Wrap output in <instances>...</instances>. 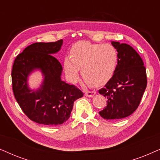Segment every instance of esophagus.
I'll return each mask as SVG.
<instances>
[{"label": "esophagus", "instance_id": "1", "mask_svg": "<svg viewBox=\"0 0 160 160\" xmlns=\"http://www.w3.org/2000/svg\"><path fill=\"white\" fill-rule=\"evenodd\" d=\"M96 94L95 92L94 91H86L85 92V96L88 98H92Z\"/></svg>", "mask_w": 160, "mask_h": 160}]
</instances>
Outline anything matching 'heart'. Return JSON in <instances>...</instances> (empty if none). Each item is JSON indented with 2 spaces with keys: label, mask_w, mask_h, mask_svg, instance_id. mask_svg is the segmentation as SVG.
<instances>
[{
  "label": "heart",
  "mask_w": 160,
  "mask_h": 160,
  "mask_svg": "<svg viewBox=\"0 0 160 160\" xmlns=\"http://www.w3.org/2000/svg\"><path fill=\"white\" fill-rule=\"evenodd\" d=\"M117 60V52L113 46L79 42L71 49V57L65 58L64 70L72 83L78 80L82 68L83 77L87 82L100 85L113 76Z\"/></svg>",
  "instance_id": "b5f03b06"
}]
</instances>
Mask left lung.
Segmentation results:
<instances>
[{
  "label": "left lung",
  "instance_id": "obj_1",
  "mask_svg": "<svg viewBox=\"0 0 160 160\" xmlns=\"http://www.w3.org/2000/svg\"><path fill=\"white\" fill-rule=\"evenodd\" d=\"M118 52L117 65L111 79L99 93L107 98V106L99 113L105 119H120L138 107L146 88V68L136 51L127 43L111 41Z\"/></svg>",
  "mask_w": 160,
  "mask_h": 160
}]
</instances>
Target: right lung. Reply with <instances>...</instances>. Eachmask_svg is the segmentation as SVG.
Returning a JSON list of instances; mask_svg holds the SVG:
<instances>
[{"mask_svg": "<svg viewBox=\"0 0 160 160\" xmlns=\"http://www.w3.org/2000/svg\"><path fill=\"white\" fill-rule=\"evenodd\" d=\"M63 40L34 43L15 59L12 71L14 97L30 120L49 126L62 124L71 116L73 102L84 94L61 79L62 67L53 57L61 49ZM36 70L43 76L40 87L30 89L28 77Z\"/></svg>", "mask_w": 160, "mask_h": 160, "instance_id": "1", "label": "right lung"}]
</instances>
